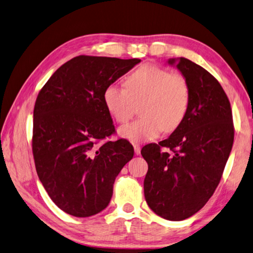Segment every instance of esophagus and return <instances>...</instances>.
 <instances>
[{"label": "esophagus", "mask_w": 253, "mask_h": 253, "mask_svg": "<svg viewBox=\"0 0 253 253\" xmlns=\"http://www.w3.org/2000/svg\"><path fill=\"white\" fill-rule=\"evenodd\" d=\"M134 149H135V154L139 155L140 154V146L138 144H134Z\"/></svg>", "instance_id": "obj_1"}]
</instances>
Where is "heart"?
<instances>
[{
    "label": "heart",
    "mask_w": 253,
    "mask_h": 253,
    "mask_svg": "<svg viewBox=\"0 0 253 253\" xmlns=\"http://www.w3.org/2000/svg\"><path fill=\"white\" fill-rule=\"evenodd\" d=\"M126 87L111 84L104 91L108 113L119 124L132 117L135 103L142 100L141 117L119 128V135L132 142L151 140L163 130L172 131L180 125L190 105V86L178 73L145 64L126 79Z\"/></svg>",
    "instance_id": "obj_1"
}]
</instances>
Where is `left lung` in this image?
<instances>
[{"instance_id": "left-lung-1", "label": "left lung", "mask_w": 253, "mask_h": 253, "mask_svg": "<svg viewBox=\"0 0 253 253\" xmlns=\"http://www.w3.org/2000/svg\"><path fill=\"white\" fill-rule=\"evenodd\" d=\"M190 86L185 118L167 139L142 147L148 164L145 199L156 214L171 221L191 217L213 195L235 137L230 102L204 67L185 57L169 58Z\"/></svg>"}]
</instances>
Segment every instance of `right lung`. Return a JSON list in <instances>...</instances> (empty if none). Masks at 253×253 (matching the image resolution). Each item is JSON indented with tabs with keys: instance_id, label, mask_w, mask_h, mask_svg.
<instances>
[{
	"instance_id": "1",
	"label": "right lung",
	"mask_w": 253,
	"mask_h": 253,
	"mask_svg": "<svg viewBox=\"0 0 253 253\" xmlns=\"http://www.w3.org/2000/svg\"><path fill=\"white\" fill-rule=\"evenodd\" d=\"M138 63L81 55L63 64L39 93L32 140L36 172L68 214L85 218L106 208L115 179L134 156L126 139L100 140L115 132L104 91Z\"/></svg>"
}]
</instances>
